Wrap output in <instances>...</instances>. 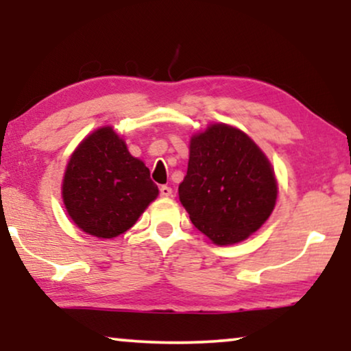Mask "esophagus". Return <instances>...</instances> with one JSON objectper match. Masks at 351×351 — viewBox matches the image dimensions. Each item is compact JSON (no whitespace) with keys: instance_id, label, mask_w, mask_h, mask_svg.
Returning <instances> with one entry per match:
<instances>
[{"instance_id":"esophagus-1","label":"esophagus","mask_w":351,"mask_h":351,"mask_svg":"<svg viewBox=\"0 0 351 351\" xmlns=\"http://www.w3.org/2000/svg\"><path fill=\"white\" fill-rule=\"evenodd\" d=\"M160 195L162 196V198H169V196H172V189L167 185H162V186H160Z\"/></svg>"}]
</instances>
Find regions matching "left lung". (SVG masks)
Instances as JSON below:
<instances>
[{"mask_svg":"<svg viewBox=\"0 0 351 351\" xmlns=\"http://www.w3.org/2000/svg\"><path fill=\"white\" fill-rule=\"evenodd\" d=\"M276 198L271 162L246 132L214 123L191 136L179 199L191 223L214 244L247 239L270 217Z\"/></svg>","mask_w":351,"mask_h":351,"instance_id":"8db88e82","label":"left lung"}]
</instances>
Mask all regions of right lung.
I'll list each match as a JSON object with an SVG mask.
<instances>
[{
    "label": "right lung",
    "mask_w": 351,
    "mask_h": 351,
    "mask_svg": "<svg viewBox=\"0 0 351 351\" xmlns=\"http://www.w3.org/2000/svg\"><path fill=\"white\" fill-rule=\"evenodd\" d=\"M158 193L145 162L129 153L112 126L95 129L81 141L62 182L70 219L100 239L128 232Z\"/></svg>",
    "instance_id": "right-lung-1"
}]
</instances>
